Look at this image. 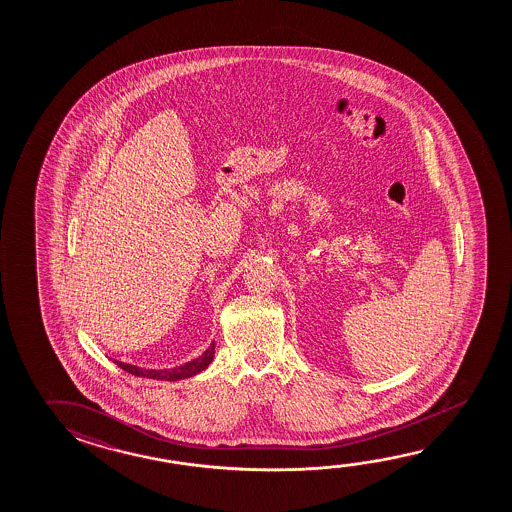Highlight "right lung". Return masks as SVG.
Masks as SVG:
<instances>
[{
	"instance_id": "add662e5",
	"label": "right lung",
	"mask_w": 512,
	"mask_h": 512,
	"mask_svg": "<svg viewBox=\"0 0 512 512\" xmlns=\"http://www.w3.org/2000/svg\"><path fill=\"white\" fill-rule=\"evenodd\" d=\"M214 359V343L210 344L209 348L205 350L202 357L194 359V361L187 362L184 366H178L173 369H143L132 366V364H125V362L114 361L118 364L119 368L125 369L128 373H132L135 377L153 378V380H182V378L194 377L200 371L207 368L210 362Z\"/></svg>"
}]
</instances>
